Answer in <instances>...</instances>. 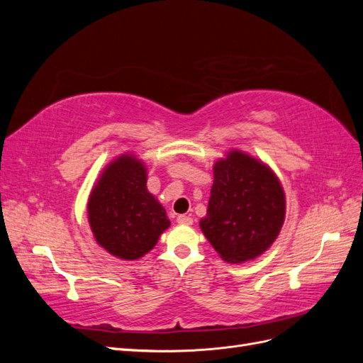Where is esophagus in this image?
<instances>
[{
    "mask_svg": "<svg viewBox=\"0 0 363 363\" xmlns=\"http://www.w3.org/2000/svg\"><path fill=\"white\" fill-rule=\"evenodd\" d=\"M177 223L179 224H184V225H191L194 223V219L188 215H179L177 216Z\"/></svg>",
    "mask_w": 363,
    "mask_h": 363,
    "instance_id": "1",
    "label": "esophagus"
}]
</instances>
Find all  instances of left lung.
Listing matches in <instances>:
<instances>
[{
    "instance_id": "obj_1",
    "label": "left lung",
    "mask_w": 363,
    "mask_h": 363,
    "mask_svg": "<svg viewBox=\"0 0 363 363\" xmlns=\"http://www.w3.org/2000/svg\"><path fill=\"white\" fill-rule=\"evenodd\" d=\"M286 199L277 175L265 163L228 151L213 164V184L200 227L223 260L259 257L277 239Z\"/></svg>"
}]
</instances>
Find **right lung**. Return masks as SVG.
<instances>
[{
  "label": "right lung",
  "instance_id": "obj_1",
  "mask_svg": "<svg viewBox=\"0 0 363 363\" xmlns=\"http://www.w3.org/2000/svg\"><path fill=\"white\" fill-rule=\"evenodd\" d=\"M87 218L98 245L124 260L147 255L171 224L147 189L144 162L133 155L119 156L103 169L87 201Z\"/></svg>",
  "mask_w": 363,
  "mask_h": 363
}]
</instances>
